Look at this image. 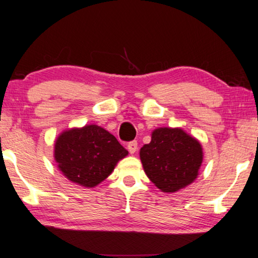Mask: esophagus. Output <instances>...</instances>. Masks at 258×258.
Masks as SVG:
<instances>
[{
	"label": "esophagus",
	"mask_w": 258,
	"mask_h": 258,
	"mask_svg": "<svg viewBox=\"0 0 258 258\" xmlns=\"http://www.w3.org/2000/svg\"><path fill=\"white\" fill-rule=\"evenodd\" d=\"M127 149L130 151V154H134L138 150V142L137 141H131L127 145Z\"/></svg>",
	"instance_id": "obj_1"
}]
</instances>
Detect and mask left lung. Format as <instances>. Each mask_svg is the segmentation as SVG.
I'll return each instance as SVG.
<instances>
[{
  "label": "left lung",
  "mask_w": 258,
  "mask_h": 258,
  "mask_svg": "<svg viewBox=\"0 0 258 258\" xmlns=\"http://www.w3.org/2000/svg\"><path fill=\"white\" fill-rule=\"evenodd\" d=\"M147 176L164 192H175L196 180L203 163V149L181 128H157L151 142L140 150Z\"/></svg>",
  "instance_id": "left-lung-1"
}]
</instances>
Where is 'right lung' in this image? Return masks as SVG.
Here are the masks:
<instances>
[{"label":"right lung","mask_w":258,"mask_h":258,"mask_svg":"<svg viewBox=\"0 0 258 258\" xmlns=\"http://www.w3.org/2000/svg\"><path fill=\"white\" fill-rule=\"evenodd\" d=\"M128 151L108 131L97 125L66 131L56 139L54 158L68 180L93 187L110 175Z\"/></svg>","instance_id":"right-lung-1"}]
</instances>
